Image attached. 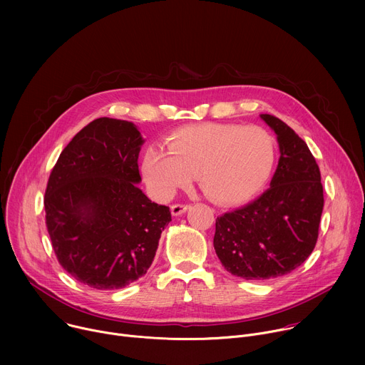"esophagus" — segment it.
Returning a JSON list of instances; mask_svg holds the SVG:
<instances>
[{"label": "esophagus", "mask_w": 365, "mask_h": 365, "mask_svg": "<svg viewBox=\"0 0 365 365\" xmlns=\"http://www.w3.org/2000/svg\"><path fill=\"white\" fill-rule=\"evenodd\" d=\"M187 210H189V205H183V203H175V205L170 206L172 215H175V217H179V215L185 214Z\"/></svg>", "instance_id": "esophagus-1"}]
</instances>
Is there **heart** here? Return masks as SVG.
I'll return each instance as SVG.
<instances>
[{"label":"heart","instance_id":"heart-1","mask_svg":"<svg viewBox=\"0 0 365 365\" xmlns=\"http://www.w3.org/2000/svg\"><path fill=\"white\" fill-rule=\"evenodd\" d=\"M166 144L168 151L148 147L141 163L143 176L159 199H170L197 176L211 200L244 203L266 185L276 160L273 135L258 125H187L173 131Z\"/></svg>","mask_w":365,"mask_h":365}]
</instances>
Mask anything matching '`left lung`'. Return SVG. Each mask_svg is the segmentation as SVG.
Returning a JSON list of instances; mask_svg holds the SVG:
<instances>
[{"label":"left lung","mask_w":365,"mask_h":365,"mask_svg":"<svg viewBox=\"0 0 365 365\" xmlns=\"http://www.w3.org/2000/svg\"><path fill=\"white\" fill-rule=\"evenodd\" d=\"M276 133L280 159L270 187L217 218L214 247L227 272L245 280L289 274L314 251L324 210L319 166L282 120L259 115Z\"/></svg>","instance_id":"1"}]
</instances>
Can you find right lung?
Instances as JSON below:
<instances>
[{
    "label": "right lung",
    "mask_w": 365,
    "mask_h": 365,
    "mask_svg": "<svg viewBox=\"0 0 365 365\" xmlns=\"http://www.w3.org/2000/svg\"><path fill=\"white\" fill-rule=\"evenodd\" d=\"M143 143L133 123L102 117L72 138L50 173L51 245L61 266L93 289H121L144 276L172 221L169 207L137 186Z\"/></svg>",
    "instance_id": "right-lung-1"
}]
</instances>
